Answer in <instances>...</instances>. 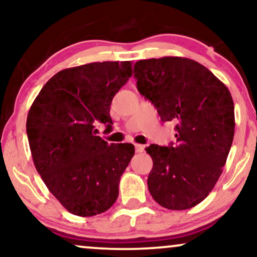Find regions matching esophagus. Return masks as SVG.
I'll return each instance as SVG.
<instances>
[{
    "label": "esophagus",
    "mask_w": 257,
    "mask_h": 257,
    "mask_svg": "<svg viewBox=\"0 0 257 257\" xmlns=\"http://www.w3.org/2000/svg\"><path fill=\"white\" fill-rule=\"evenodd\" d=\"M135 149H136V152L137 153H142L143 151H144V146L140 145V144H136Z\"/></svg>",
    "instance_id": "1"
}]
</instances>
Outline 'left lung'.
Instances as JSON below:
<instances>
[{"instance_id": "8db88e82", "label": "left lung", "mask_w": 257, "mask_h": 257, "mask_svg": "<svg viewBox=\"0 0 257 257\" xmlns=\"http://www.w3.org/2000/svg\"><path fill=\"white\" fill-rule=\"evenodd\" d=\"M137 89L163 121L175 124L177 143L150 145L147 186L160 206L192 208L219 180L234 138V103L228 87L193 59L161 57L135 64Z\"/></svg>"}]
</instances>
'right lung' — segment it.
<instances>
[{
	"mask_svg": "<svg viewBox=\"0 0 257 257\" xmlns=\"http://www.w3.org/2000/svg\"><path fill=\"white\" fill-rule=\"evenodd\" d=\"M131 76L128 61L62 70L42 87L28 113L35 167L52 195L75 215L106 212L118 198L135 146L108 145L94 127L103 122L112 128L110 105Z\"/></svg>",
	"mask_w": 257,
	"mask_h": 257,
	"instance_id": "right-lung-1",
	"label": "right lung"
}]
</instances>
